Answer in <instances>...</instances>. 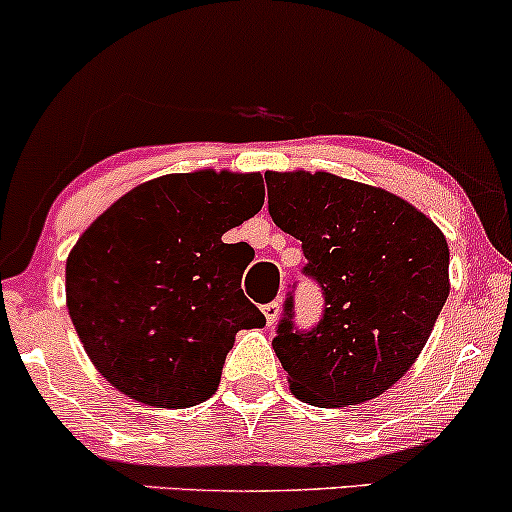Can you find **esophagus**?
I'll return each mask as SVG.
<instances>
[{"label":"esophagus","mask_w":512,"mask_h":512,"mask_svg":"<svg viewBox=\"0 0 512 512\" xmlns=\"http://www.w3.org/2000/svg\"><path fill=\"white\" fill-rule=\"evenodd\" d=\"M262 313H264V317H267V325H274V322L279 320L281 301H272V303L262 305Z\"/></svg>","instance_id":"esophagus-1"}]
</instances>
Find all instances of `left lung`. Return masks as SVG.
Listing matches in <instances>:
<instances>
[{
    "instance_id": "1",
    "label": "left lung",
    "mask_w": 512,
    "mask_h": 512,
    "mask_svg": "<svg viewBox=\"0 0 512 512\" xmlns=\"http://www.w3.org/2000/svg\"><path fill=\"white\" fill-rule=\"evenodd\" d=\"M269 216L301 240L322 289L317 325L284 303L274 351L293 395L346 407L383 395L411 368L450 293V250L431 219L380 187L332 173H267Z\"/></svg>"
}]
</instances>
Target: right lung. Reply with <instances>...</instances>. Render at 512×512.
<instances>
[{
	"mask_svg": "<svg viewBox=\"0 0 512 512\" xmlns=\"http://www.w3.org/2000/svg\"><path fill=\"white\" fill-rule=\"evenodd\" d=\"M264 204L260 173L163 175L98 216L69 252L67 308L98 373L161 409L216 392L238 330L264 315L240 289L252 250L221 236Z\"/></svg>",
	"mask_w": 512,
	"mask_h": 512,
	"instance_id": "1",
	"label": "right lung"
}]
</instances>
